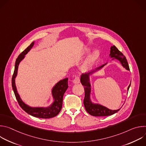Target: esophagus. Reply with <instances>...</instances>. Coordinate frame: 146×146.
<instances>
[{
	"label": "esophagus",
	"instance_id": "obj_1",
	"mask_svg": "<svg viewBox=\"0 0 146 146\" xmlns=\"http://www.w3.org/2000/svg\"><path fill=\"white\" fill-rule=\"evenodd\" d=\"M80 77L78 76H76V77L74 78V80H73V83L74 84H77V83L80 82Z\"/></svg>",
	"mask_w": 146,
	"mask_h": 146
}]
</instances>
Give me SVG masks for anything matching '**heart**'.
<instances>
[{
	"label": "heart",
	"instance_id": "obj_1",
	"mask_svg": "<svg viewBox=\"0 0 146 146\" xmlns=\"http://www.w3.org/2000/svg\"><path fill=\"white\" fill-rule=\"evenodd\" d=\"M89 52L88 49L85 50V51L83 52L82 55H84ZM99 56V53L98 51H95L93 52L91 54H90L88 57L87 58L86 60L82 66V70L83 71H87L90 69L91 68V67L94 65V64L95 63V62L97 60Z\"/></svg>",
	"mask_w": 146,
	"mask_h": 146
}]
</instances>
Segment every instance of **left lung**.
Here are the masks:
<instances>
[{
	"mask_svg": "<svg viewBox=\"0 0 146 146\" xmlns=\"http://www.w3.org/2000/svg\"><path fill=\"white\" fill-rule=\"evenodd\" d=\"M110 56L111 58H114L113 59L115 58L118 59L121 62V64H122L123 68H125L128 70H129V65L125 56L123 55V54L121 51H119L118 50V48L115 46L111 47ZM105 65H102V66L98 67L97 68H96L95 70L91 71L90 73L89 72L87 73L82 74L80 78L81 83L82 84V85L84 86V87L85 97H84V101H83V103H84L85 109L87 111V113H88L90 115L93 116L102 117V116L111 115L118 112L120 110L119 109L118 110H112L105 106L99 105V104L92 103L90 100L91 84L90 82V74L94 73L95 72H96L98 70H99ZM130 86H131V84L128 87V91L129 90Z\"/></svg>",
	"mask_w": 146,
	"mask_h": 146,
	"instance_id": "obj_1",
	"label": "left lung"
}]
</instances>
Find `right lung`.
<instances>
[{"instance_id": "obj_1", "label": "right lung", "mask_w": 146, "mask_h": 146, "mask_svg": "<svg viewBox=\"0 0 146 146\" xmlns=\"http://www.w3.org/2000/svg\"><path fill=\"white\" fill-rule=\"evenodd\" d=\"M34 45V42L32 43L23 52L21 53L16 59L15 69L12 77L11 82L12 88L14 91L15 98L20 107L21 108L28 114L37 118H50L57 115L60 112L62 107V102L65 92L68 88V78H66L59 81L53 87L52 90V95L54 101L52 105L47 108H31L26 105L20 98L19 94L17 92L15 84V78L17 74L18 67L19 62L25 57V55L32 48Z\"/></svg>"}]
</instances>
